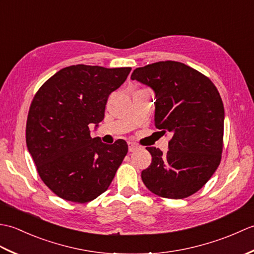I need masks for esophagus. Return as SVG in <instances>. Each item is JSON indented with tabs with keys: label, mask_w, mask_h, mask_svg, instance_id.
Here are the masks:
<instances>
[{
	"label": "esophagus",
	"mask_w": 254,
	"mask_h": 254,
	"mask_svg": "<svg viewBox=\"0 0 254 254\" xmlns=\"http://www.w3.org/2000/svg\"><path fill=\"white\" fill-rule=\"evenodd\" d=\"M127 146H128V152H135V150L138 149V145H136L135 143L133 142H128L127 143Z\"/></svg>",
	"instance_id": "esophagus-1"
}]
</instances>
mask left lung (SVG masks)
<instances>
[{
	"label": "left lung",
	"mask_w": 254,
	"mask_h": 254,
	"mask_svg": "<svg viewBox=\"0 0 254 254\" xmlns=\"http://www.w3.org/2000/svg\"><path fill=\"white\" fill-rule=\"evenodd\" d=\"M131 79L155 91V126L172 135L166 154L146 147L152 164L142 171L144 185L161 197L192 195L222 158L225 110L217 88L202 73L176 61L137 67Z\"/></svg>",
	"instance_id": "8db88e82"
}]
</instances>
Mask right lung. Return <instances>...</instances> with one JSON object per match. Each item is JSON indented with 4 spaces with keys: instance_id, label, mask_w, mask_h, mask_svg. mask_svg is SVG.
Masks as SVG:
<instances>
[{
    "instance_id": "1",
    "label": "right lung",
    "mask_w": 254,
    "mask_h": 254,
    "mask_svg": "<svg viewBox=\"0 0 254 254\" xmlns=\"http://www.w3.org/2000/svg\"><path fill=\"white\" fill-rule=\"evenodd\" d=\"M131 67L77 64L64 67L37 91L26 124V143L41 180L66 201L87 203L104 193L127 153V144L91 137L104 120L108 97Z\"/></svg>"
}]
</instances>
